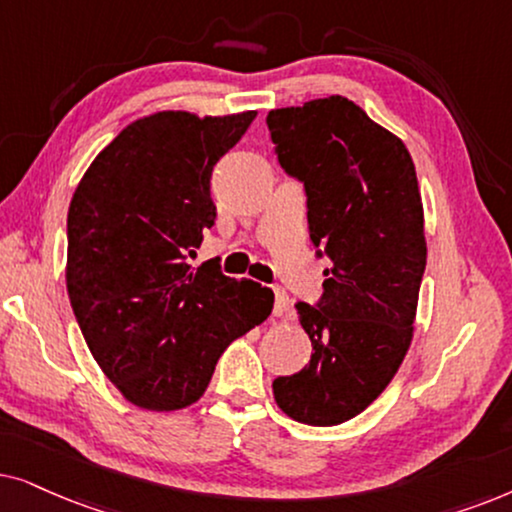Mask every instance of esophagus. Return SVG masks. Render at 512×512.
I'll return each mask as SVG.
<instances>
[{
    "label": "esophagus",
    "instance_id": "34e87169",
    "mask_svg": "<svg viewBox=\"0 0 512 512\" xmlns=\"http://www.w3.org/2000/svg\"><path fill=\"white\" fill-rule=\"evenodd\" d=\"M274 295H276V299H274V313H276V316H283V313L288 311V306H290L288 292L281 290V288H274Z\"/></svg>",
    "mask_w": 512,
    "mask_h": 512
}]
</instances>
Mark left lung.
I'll return each mask as SVG.
<instances>
[{
  "instance_id": "left-lung-1",
  "label": "left lung",
  "mask_w": 512,
  "mask_h": 512,
  "mask_svg": "<svg viewBox=\"0 0 512 512\" xmlns=\"http://www.w3.org/2000/svg\"><path fill=\"white\" fill-rule=\"evenodd\" d=\"M267 126L330 262L318 302L295 304L309 365L274 379V398L295 421L335 426L384 391L410 349L426 269L417 170L403 140L342 95L271 109Z\"/></svg>"
}]
</instances>
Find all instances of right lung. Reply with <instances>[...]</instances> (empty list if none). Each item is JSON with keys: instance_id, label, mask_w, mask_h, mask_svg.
I'll return each instance as SVG.
<instances>
[{"instance_id": "obj_1", "label": "right lung", "mask_w": 512, "mask_h": 512, "mask_svg": "<svg viewBox=\"0 0 512 512\" xmlns=\"http://www.w3.org/2000/svg\"><path fill=\"white\" fill-rule=\"evenodd\" d=\"M257 112H159L95 156L67 213V295L88 349L133 405L182 410L236 337L264 323L274 292L189 267L217 208L213 166Z\"/></svg>"}]
</instances>
